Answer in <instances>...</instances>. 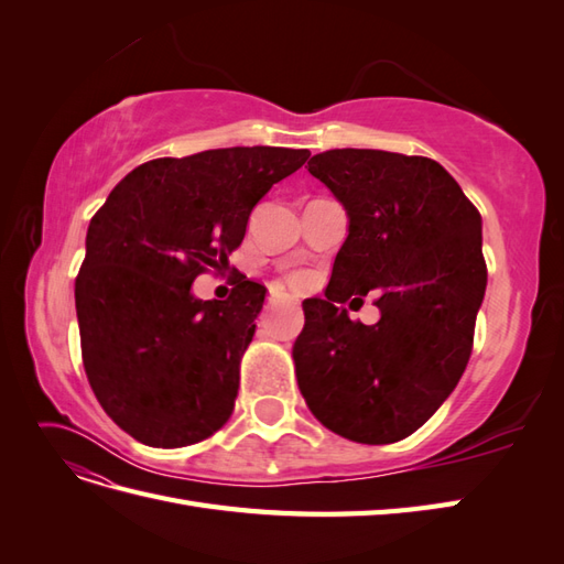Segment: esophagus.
<instances>
[{"instance_id": "34e87169", "label": "esophagus", "mask_w": 564, "mask_h": 564, "mask_svg": "<svg viewBox=\"0 0 564 564\" xmlns=\"http://www.w3.org/2000/svg\"><path fill=\"white\" fill-rule=\"evenodd\" d=\"M268 305H270V308H278V305H296V301H294V299H289V296H278V294H270V299H268Z\"/></svg>"}]
</instances>
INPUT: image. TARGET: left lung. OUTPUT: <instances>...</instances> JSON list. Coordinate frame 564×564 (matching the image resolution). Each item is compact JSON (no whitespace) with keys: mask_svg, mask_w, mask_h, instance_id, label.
Returning <instances> with one entry per match:
<instances>
[{"mask_svg":"<svg viewBox=\"0 0 564 564\" xmlns=\"http://www.w3.org/2000/svg\"><path fill=\"white\" fill-rule=\"evenodd\" d=\"M308 172L348 214L324 296L303 303L301 395L324 429L390 445L449 398L473 350L487 289L482 218L442 164L386 150H327ZM378 296L377 325L339 305Z\"/></svg>","mask_w":564,"mask_h":564,"instance_id":"1","label":"left lung"}]
</instances>
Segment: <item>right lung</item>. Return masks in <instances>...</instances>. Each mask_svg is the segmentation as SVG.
Instances as JSON below:
<instances>
[{
  "label": "right lung",
  "mask_w": 564,
  "mask_h": 564,
  "mask_svg": "<svg viewBox=\"0 0 564 564\" xmlns=\"http://www.w3.org/2000/svg\"><path fill=\"white\" fill-rule=\"evenodd\" d=\"M308 158L253 145L152 160L91 218L75 280L84 369L133 440L185 447L230 419L265 286L242 278L228 301L195 299L191 286L228 265L251 209Z\"/></svg>",
  "instance_id": "1"
}]
</instances>
